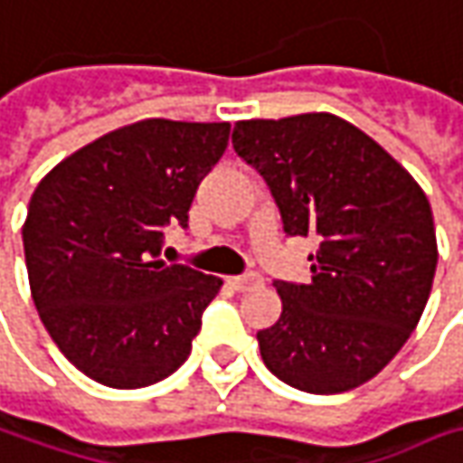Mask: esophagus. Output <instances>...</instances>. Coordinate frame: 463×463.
Instances as JSON below:
<instances>
[{"mask_svg":"<svg viewBox=\"0 0 463 463\" xmlns=\"http://www.w3.org/2000/svg\"><path fill=\"white\" fill-rule=\"evenodd\" d=\"M228 282H231L232 290L246 292V290H253V288H259V285H261V277H259L256 271H249V274H238V277H231Z\"/></svg>","mask_w":463,"mask_h":463,"instance_id":"34e87169","label":"esophagus"}]
</instances>
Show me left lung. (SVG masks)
Returning <instances> with one entry per match:
<instances>
[{
  "label": "left lung",
  "mask_w": 463,
  "mask_h": 463,
  "mask_svg": "<svg viewBox=\"0 0 463 463\" xmlns=\"http://www.w3.org/2000/svg\"><path fill=\"white\" fill-rule=\"evenodd\" d=\"M232 147L269 186L285 232L318 238L311 282H274L282 316L256 334L264 365L308 393L371 381L430 298L438 246L428 196L332 113L238 121Z\"/></svg>",
  "instance_id": "obj_1"
}]
</instances>
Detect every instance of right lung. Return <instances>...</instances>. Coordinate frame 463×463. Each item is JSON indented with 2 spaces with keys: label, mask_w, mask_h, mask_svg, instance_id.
<instances>
[{
  "label": "right lung",
  "mask_w": 463,
  "mask_h": 463,
  "mask_svg": "<svg viewBox=\"0 0 463 463\" xmlns=\"http://www.w3.org/2000/svg\"><path fill=\"white\" fill-rule=\"evenodd\" d=\"M231 124L147 118L61 160L23 225L33 303L77 371L111 389L175 373L222 279L165 264L168 228H189L202 178Z\"/></svg>",
  "instance_id": "obj_1"
}]
</instances>
